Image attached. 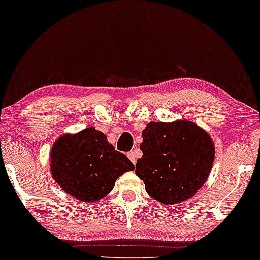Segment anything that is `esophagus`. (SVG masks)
Segmentation results:
<instances>
[{
    "label": "esophagus",
    "mask_w": 260,
    "mask_h": 260,
    "mask_svg": "<svg viewBox=\"0 0 260 260\" xmlns=\"http://www.w3.org/2000/svg\"><path fill=\"white\" fill-rule=\"evenodd\" d=\"M127 157L132 160V163L135 164V162H137V158H138V155L135 151H129L128 154H127Z\"/></svg>",
    "instance_id": "esophagus-1"
}]
</instances>
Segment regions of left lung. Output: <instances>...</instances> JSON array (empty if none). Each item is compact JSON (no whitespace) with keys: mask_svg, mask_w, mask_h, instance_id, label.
Returning a JSON list of instances; mask_svg holds the SVG:
<instances>
[{"mask_svg":"<svg viewBox=\"0 0 260 260\" xmlns=\"http://www.w3.org/2000/svg\"><path fill=\"white\" fill-rule=\"evenodd\" d=\"M142 138L135 174L152 199L177 205L203 187L215 158V146L204 128L186 119L150 121Z\"/></svg>","mask_w":260,"mask_h":260,"instance_id":"left-lung-1","label":"left lung"}]
</instances>
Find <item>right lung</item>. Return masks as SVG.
<instances>
[{
    "mask_svg": "<svg viewBox=\"0 0 260 260\" xmlns=\"http://www.w3.org/2000/svg\"><path fill=\"white\" fill-rule=\"evenodd\" d=\"M49 166L53 179L66 193L90 204L105 198L119 177L135 169L94 127L57 138L52 146Z\"/></svg>",
    "mask_w": 260,
    "mask_h": 260,
    "instance_id": "1",
    "label": "right lung"
}]
</instances>
